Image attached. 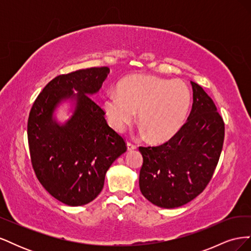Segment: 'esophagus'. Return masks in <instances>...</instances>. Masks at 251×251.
<instances>
[{"instance_id": "34e87169", "label": "esophagus", "mask_w": 251, "mask_h": 251, "mask_svg": "<svg viewBox=\"0 0 251 251\" xmlns=\"http://www.w3.org/2000/svg\"><path fill=\"white\" fill-rule=\"evenodd\" d=\"M126 147H127V151H133V150L137 149V146H136V144H134V143H132V142H127Z\"/></svg>"}]
</instances>
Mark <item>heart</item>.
<instances>
[{
  "instance_id": "1",
  "label": "heart",
  "mask_w": 251,
  "mask_h": 251,
  "mask_svg": "<svg viewBox=\"0 0 251 251\" xmlns=\"http://www.w3.org/2000/svg\"><path fill=\"white\" fill-rule=\"evenodd\" d=\"M191 98V91L183 81L134 74L119 82L118 92L105 94L102 107L109 124L117 132H123L138 112L142 131L151 141L162 142L180 130Z\"/></svg>"
}]
</instances>
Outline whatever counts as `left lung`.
Instances as JSON below:
<instances>
[{
  "mask_svg": "<svg viewBox=\"0 0 251 251\" xmlns=\"http://www.w3.org/2000/svg\"><path fill=\"white\" fill-rule=\"evenodd\" d=\"M193 87V108L186 123L165 143L139 147L142 195L163 208L182 206L207 186L221 155L225 126L216 104L198 83Z\"/></svg>",
  "mask_w": 251,
  "mask_h": 251,
  "instance_id": "obj_1",
  "label": "left lung"
}]
</instances>
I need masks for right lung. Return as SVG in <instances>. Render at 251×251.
I'll return each instance as SVG.
<instances>
[{
    "label": "right lung",
    "mask_w": 251,
    "mask_h": 251,
    "mask_svg": "<svg viewBox=\"0 0 251 251\" xmlns=\"http://www.w3.org/2000/svg\"><path fill=\"white\" fill-rule=\"evenodd\" d=\"M109 72L108 67H94L58 75L29 113L27 135L35 176L52 197L70 206L93 201L103 187L105 173L126 151L125 139L108 126L104 111L91 97ZM68 98L77 104L72 118L60 126L52 113Z\"/></svg>",
    "instance_id": "add662e5"
}]
</instances>
